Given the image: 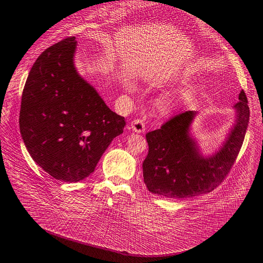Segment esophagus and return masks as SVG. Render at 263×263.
I'll list each match as a JSON object with an SVG mask.
<instances>
[{
	"label": "esophagus",
	"instance_id": "1",
	"mask_svg": "<svg viewBox=\"0 0 263 263\" xmlns=\"http://www.w3.org/2000/svg\"><path fill=\"white\" fill-rule=\"evenodd\" d=\"M130 128L133 132L135 133H138V134H142L145 132V124L142 120H134L130 124Z\"/></svg>",
	"mask_w": 263,
	"mask_h": 263
}]
</instances>
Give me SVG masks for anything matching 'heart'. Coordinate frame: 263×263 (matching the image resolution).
Segmentation results:
<instances>
[{"label":"heart","instance_id":"heart-1","mask_svg":"<svg viewBox=\"0 0 263 263\" xmlns=\"http://www.w3.org/2000/svg\"><path fill=\"white\" fill-rule=\"evenodd\" d=\"M124 87L126 90H128L129 92L135 91V84L133 82H130V81L125 82ZM158 108H159V111L161 112L162 115H165V116L170 115L171 112H172V110H173V108H174V101H173L172 98H168V97L161 99V101L158 104Z\"/></svg>","mask_w":263,"mask_h":263}]
</instances>
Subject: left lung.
Masks as SVG:
<instances>
[{"label": "left lung", "mask_w": 263, "mask_h": 263, "mask_svg": "<svg viewBox=\"0 0 263 263\" xmlns=\"http://www.w3.org/2000/svg\"><path fill=\"white\" fill-rule=\"evenodd\" d=\"M233 108V126L220 148L210 156L202 155L190 133L196 111H185L147 133L148 153L142 169L148 192L181 199L214 191L230 172L244 141L249 108L243 90Z\"/></svg>", "instance_id": "obj_1"}]
</instances>
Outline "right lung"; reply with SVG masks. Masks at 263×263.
I'll use <instances>...</instances> for the list:
<instances>
[{"mask_svg":"<svg viewBox=\"0 0 263 263\" xmlns=\"http://www.w3.org/2000/svg\"><path fill=\"white\" fill-rule=\"evenodd\" d=\"M74 37L49 47L37 58L24 85L20 133L33 160L64 182L94 171L125 119L111 111L73 64Z\"/></svg>","mask_w":263,"mask_h":263,"instance_id":"1","label":"right lung"}]
</instances>
